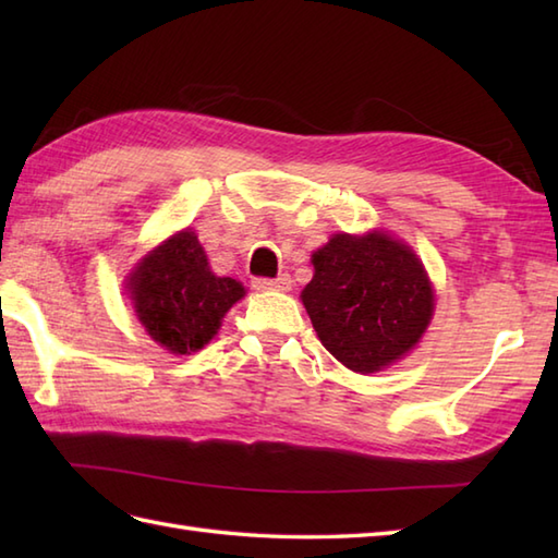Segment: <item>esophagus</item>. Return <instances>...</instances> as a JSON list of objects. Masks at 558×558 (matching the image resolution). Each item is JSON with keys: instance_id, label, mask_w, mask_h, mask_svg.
<instances>
[{"instance_id": "34e87169", "label": "esophagus", "mask_w": 558, "mask_h": 558, "mask_svg": "<svg viewBox=\"0 0 558 558\" xmlns=\"http://www.w3.org/2000/svg\"><path fill=\"white\" fill-rule=\"evenodd\" d=\"M256 290H278V292H288L292 288V278L288 272H282L278 278H256L254 280Z\"/></svg>"}]
</instances>
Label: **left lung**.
<instances>
[{
  "instance_id": "8db88e82",
  "label": "left lung",
  "mask_w": 558,
  "mask_h": 558,
  "mask_svg": "<svg viewBox=\"0 0 558 558\" xmlns=\"http://www.w3.org/2000/svg\"><path fill=\"white\" fill-rule=\"evenodd\" d=\"M302 302L324 348L357 374H374L417 345L434 290L417 254L386 232L333 234L312 254Z\"/></svg>"
}]
</instances>
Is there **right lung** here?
<instances>
[{"label":"right lung","mask_w":558,"mask_h":558,"mask_svg":"<svg viewBox=\"0 0 558 558\" xmlns=\"http://www.w3.org/2000/svg\"><path fill=\"white\" fill-rule=\"evenodd\" d=\"M146 333L172 354H192L218 333L222 316L244 298V286L218 278L192 230L153 248L126 278Z\"/></svg>","instance_id":"1"}]
</instances>
